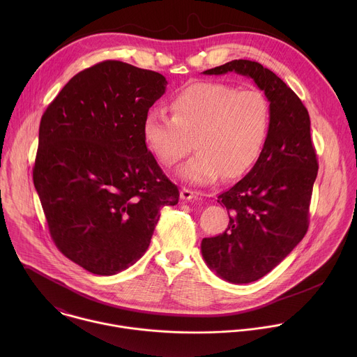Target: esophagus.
Segmentation results:
<instances>
[{"label":"esophagus","mask_w":357,"mask_h":357,"mask_svg":"<svg viewBox=\"0 0 357 357\" xmlns=\"http://www.w3.org/2000/svg\"><path fill=\"white\" fill-rule=\"evenodd\" d=\"M180 197H181L183 201H192V199L198 198V192L192 191V190H188V188H183L181 192H180Z\"/></svg>","instance_id":"1"}]
</instances>
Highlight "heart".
Returning <instances> with one entry per match:
<instances>
[{
    "label": "heart",
    "instance_id": "b5f03b06",
    "mask_svg": "<svg viewBox=\"0 0 357 357\" xmlns=\"http://www.w3.org/2000/svg\"><path fill=\"white\" fill-rule=\"evenodd\" d=\"M172 115L150 109L143 119V139L159 163H178L192 149L197 153L178 170L191 184H210L222 174H245L258 159L271 126V105L258 89L224 82H195L170 102Z\"/></svg>",
    "mask_w": 357,
    "mask_h": 357
}]
</instances>
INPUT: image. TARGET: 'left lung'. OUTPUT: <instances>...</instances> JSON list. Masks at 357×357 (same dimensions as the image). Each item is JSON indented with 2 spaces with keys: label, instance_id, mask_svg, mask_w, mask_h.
Masks as SVG:
<instances>
[{
  "label": "left lung",
  "instance_id": "8db88e82",
  "mask_svg": "<svg viewBox=\"0 0 357 357\" xmlns=\"http://www.w3.org/2000/svg\"><path fill=\"white\" fill-rule=\"evenodd\" d=\"M228 71L253 78L271 105L268 137L253 169L218 195L217 202L228 210V228L201 245L208 268L241 284L265 276L305 236L319 165L309 114L300 98L252 60H232L204 74Z\"/></svg>",
  "mask_w": 357,
  "mask_h": 357
}]
</instances>
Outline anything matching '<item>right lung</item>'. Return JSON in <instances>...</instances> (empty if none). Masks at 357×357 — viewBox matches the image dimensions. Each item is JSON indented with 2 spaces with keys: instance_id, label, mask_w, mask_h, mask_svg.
Wrapping results in <instances>:
<instances>
[{
  "instance_id": "obj_1",
  "label": "right lung",
  "mask_w": 357,
  "mask_h": 357,
  "mask_svg": "<svg viewBox=\"0 0 357 357\" xmlns=\"http://www.w3.org/2000/svg\"><path fill=\"white\" fill-rule=\"evenodd\" d=\"M151 70L105 60L74 75L45 109L34 187L56 248L109 276L150 246L163 206L178 188L143 139V119L166 89Z\"/></svg>"
}]
</instances>
